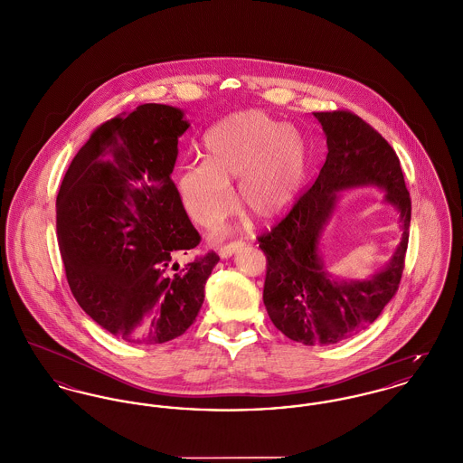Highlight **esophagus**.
I'll list each match as a JSON object with an SVG mask.
<instances>
[{
	"label": "esophagus",
	"instance_id": "obj_1",
	"mask_svg": "<svg viewBox=\"0 0 463 463\" xmlns=\"http://www.w3.org/2000/svg\"><path fill=\"white\" fill-rule=\"evenodd\" d=\"M244 246H246L244 241H233V242H230V244H224V246L219 247V256H221V258H230L232 254H235L239 249H242Z\"/></svg>",
	"mask_w": 463,
	"mask_h": 463
}]
</instances>
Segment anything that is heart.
Wrapping results in <instances>:
<instances>
[{"label": "heart", "mask_w": 463, "mask_h": 463, "mask_svg": "<svg viewBox=\"0 0 463 463\" xmlns=\"http://www.w3.org/2000/svg\"><path fill=\"white\" fill-rule=\"evenodd\" d=\"M205 159L181 168L175 189L187 216L213 228L233 209L230 183L250 216L272 219L291 202L302 174L297 138L263 112H239L217 123L203 140Z\"/></svg>", "instance_id": "heart-1"}]
</instances>
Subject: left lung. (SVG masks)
<instances>
[{
  "label": "left lung",
  "instance_id": "obj_1",
  "mask_svg": "<svg viewBox=\"0 0 463 463\" xmlns=\"http://www.w3.org/2000/svg\"><path fill=\"white\" fill-rule=\"evenodd\" d=\"M326 135L328 155L288 214L258 237L267 256L263 304L288 339L306 345L335 344L367 328L399 289L411 224V196L399 156L360 116L349 110L314 112ZM375 184L402 213V246L389 267L365 281H335L322 269L317 244L336 193Z\"/></svg>",
  "mask_w": 463,
  "mask_h": 463
}]
</instances>
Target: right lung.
Segmentation results:
<instances>
[{
    "mask_svg": "<svg viewBox=\"0 0 463 463\" xmlns=\"http://www.w3.org/2000/svg\"><path fill=\"white\" fill-rule=\"evenodd\" d=\"M183 110L159 103L99 124L73 157L56 200L64 272L79 306L137 344L183 335L203 304L214 250L200 244L172 181Z\"/></svg>",
    "mask_w": 463,
    "mask_h": 463,
    "instance_id": "right-lung-1",
    "label": "right lung"
}]
</instances>
